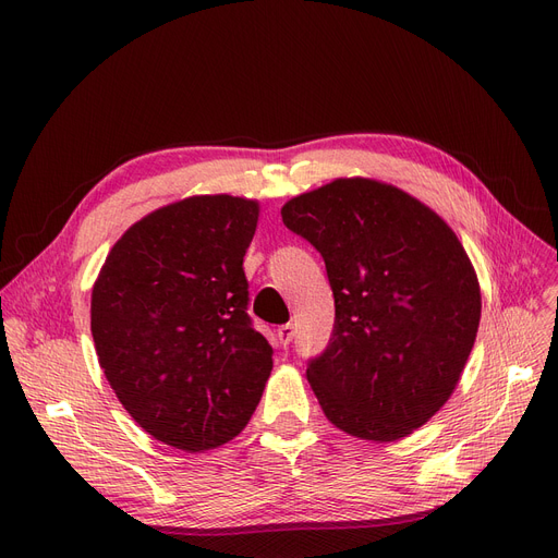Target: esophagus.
I'll list each match as a JSON object with an SVG mask.
<instances>
[{"label":"esophagus","mask_w":558,"mask_h":558,"mask_svg":"<svg viewBox=\"0 0 558 558\" xmlns=\"http://www.w3.org/2000/svg\"><path fill=\"white\" fill-rule=\"evenodd\" d=\"M293 336H295V327L293 325H281L279 329H277V340H279V344L281 348H286V344L293 340Z\"/></svg>","instance_id":"34e87169"}]
</instances>
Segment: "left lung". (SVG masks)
I'll return each mask as SVG.
<instances>
[{
  "mask_svg": "<svg viewBox=\"0 0 558 558\" xmlns=\"http://www.w3.org/2000/svg\"><path fill=\"white\" fill-rule=\"evenodd\" d=\"M283 225L323 254L336 320L306 367L327 420L392 442L454 392L482 317L480 279L457 233L397 185L350 177L288 199Z\"/></svg>",
  "mask_w": 558,
  "mask_h": 558,
  "instance_id": "8db88e82",
  "label": "left lung"
}]
</instances>
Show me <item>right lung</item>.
<instances>
[{"label": "right lung", "instance_id": "right-lung-1", "mask_svg": "<svg viewBox=\"0 0 558 558\" xmlns=\"http://www.w3.org/2000/svg\"><path fill=\"white\" fill-rule=\"evenodd\" d=\"M258 202L193 195L131 225L90 298L99 365L141 427L183 452L241 434L272 369L247 315Z\"/></svg>", "mask_w": 558, "mask_h": 558}]
</instances>
